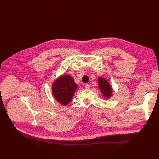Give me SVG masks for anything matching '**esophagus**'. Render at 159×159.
Instances as JSON below:
<instances>
[{
    "label": "esophagus",
    "mask_w": 159,
    "mask_h": 159,
    "mask_svg": "<svg viewBox=\"0 0 159 159\" xmlns=\"http://www.w3.org/2000/svg\"><path fill=\"white\" fill-rule=\"evenodd\" d=\"M85 87L86 89H89L90 88V85L89 84H85Z\"/></svg>",
    "instance_id": "esophagus-1"
}]
</instances>
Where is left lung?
<instances>
[{"label": "left lung", "mask_w": 159, "mask_h": 159, "mask_svg": "<svg viewBox=\"0 0 159 159\" xmlns=\"http://www.w3.org/2000/svg\"><path fill=\"white\" fill-rule=\"evenodd\" d=\"M98 82L101 94L106 99H109L113 94V89L109 82L102 77H99L98 79Z\"/></svg>", "instance_id": "1"}]
</instances>
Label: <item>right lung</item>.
Instances as JSON below:
<instances>
[{
  "label": "right lung",
  "mask_w": 159,
  "mask_h": 159,
  "mask_svg": "<svg viewBox=\"0 0 159 159\" xmlns=\"http://www.w3.org/2000/svg\"><path fill=\"white\" fill-rule=\"evenodd\" d=\"M77 85L72 77L63 74L57 78L52 84V92L55 99L63 106H67L72 100Z\"/></svg>",
  "instance_id": "right-lung-1"
}]
</instances>
